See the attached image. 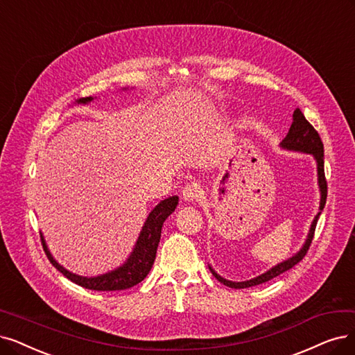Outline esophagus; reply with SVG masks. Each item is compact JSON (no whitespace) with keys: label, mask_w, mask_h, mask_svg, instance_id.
Here are the masks:
<instances>
[{"label":"esophagus","mask_w":355,"mask_h":355,"mask_svg":"<svg viewBox=\"0 0 355 355\" xmlns=\"http://www.w3.org/2000/svg\"><path fill=\"white\" fill-rule=\"evenodd\" d=\"M182 195H183V200H185V201L193 202L201 196V185H200V183H196V182H191V183H188L185 188H183Z\"/></svg>","instance_id":"obj_1"}]
</instances>
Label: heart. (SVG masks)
I'll return each instance as SVG.
<instances>
[{
    "label": "heart",
    "instance_id": "obj_1",
    "mask_svg": "<svg viewBox=\"0 0 355 355\" xmlns=\"http://www.w3.org/2000/svg\"><path fill=\"white\" fill-rule=\"evenodd\" d=\"M155 168H159V166H157V167H154V172H155Z\"/></svg>",
    "mask_w": 355,
    "mask_h": 355
}]
</instances>
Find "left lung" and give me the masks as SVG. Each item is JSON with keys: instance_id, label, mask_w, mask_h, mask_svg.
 <instances>
[{"instance_id": "8db88e82", "label": "left lung", "mask_w": 355, "mask_h": 355, "mask_svg": "<svg viewBox=\"0 0 355 355\" xmlns=\"http://www.w3.org/2000/svg\"><path fill=\"white\" fill-rule=\"evenodd\" d=\"M279 146L282 148H286V150L307 153V154H311L315 157V160L318 163V183H319V189H320L319 212H318V216L315 217L313 223H311V225H310V230H309V234H307V239H306L303 248L299 252H297L294 257H291L287 261L272 266L271 269H269V271L263 272L262 275H259L257 278H252V279L242 281V282H234V281H229V279L223 278L221 275H218L214 271V269L209 266V271L212 272V275H214L220 282H223L224 286L230 287V288H248V287H253V286H258V284H263V282L281 275L282 272L288 271V269H291L294 265L299 263L306 257V253H307V250L310 248L311 240H313V236H315V230H316V224H318L319 216H320L322 209L324 208L326 196H328V185H326L324 167H323L324 166V162H323V143H322V139H320L318 131L304 118V115H303L300 109H295L294 110V113H293V123L290 126L288 134L286 135L284 139L281 141Z\"/></svg>"}]
</instances>
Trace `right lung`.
Listing matches in <instances>:
<instances>
[{
	"mask_svg": "<svg viewBox=\"0 0 355 355\" xmlns=\"http://www.w3.org/2000/svg\"><path fill=\"white\" fill-rule=\"evenodd\" d=\"M93 101V97H83L77 103L86 105ZM179 202L178 196H168L166 200L160 201V204L155 205V208L150 212L144 225L143 230H141L138 240L135 243V248L132 253L130 254V258L126 259L123 265L119 268L113 269L110 272H106L103 275H97V277H81L76 275L73 272L67 271L64 266H61L58 262L53 259L51 254L44 236L42 237V243H44V249L48 259L51 263L58 269V271L65 275L69 281L76 282V284L94 290V291H119V290H126L137 286L138 282L143 281L154 263L155 259V253H157V246L160 242V236H162V227L166 218L172 214L175 211L176 205Z\"/></svg>",
	"mask_w": 355,
	"mask_h": 355,
	"instance_id": "1",
	"label": "right lung"
}]
</instances>
